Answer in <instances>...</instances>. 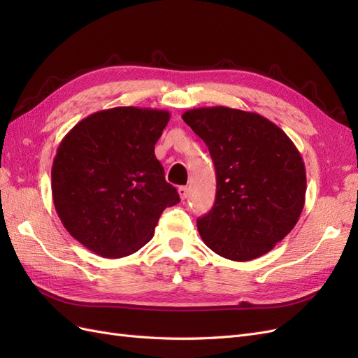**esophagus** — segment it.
<instances>
[{
	"label": "esophagus",
	"instance_id": "esophagus-1",
	"mask_svg": "<svg viewBox=\"0 0 358 358\" xmlns=\"http://www.w3.org/2000/svg\"><path fill=\"white\" fill-rule=\"evenodd\" d=\"M178 192H179V197H180L182 201L188 197V188L187 187H179Z\"/></svg>",
	"mask_w": 358,
	"mask_h": 358
}]
</instances>
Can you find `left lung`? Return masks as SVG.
Instances as JSON below:
<instances>
[{
    "label": "left lung",
    "mask_w": 358,
    "mask_h": 358,
    "mask_svg": "<svg viewBox=\"0 0 358 358\" xmlns=\"http://www.w3.org/2000/svg\"><path fill=\"white\" fill-rule=\"evenodd\" d=\"M209 148L216 170L212 210L197 220L213 252L249 262L294 229L305 206V162L291 138L267 117L225 106L182 115Z\"/></svg>",
    "instance_id": "8db88e82"
}]
</instances>
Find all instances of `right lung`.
Here are the masks:
<instances>
[{"mask_svg": "<svg viewBox=\"0 0 358 358\" xmlns=\"http://www.w3.org/2000/svg\"><path fill=\"white\" fill-rule=\"evenodd\" d=\"M170 112L113 107L76 124L52 166V197L62 225L104 258L137 252L166 208L179 203L155 145Z\"/></svg>", "mask_w": 358, "mask_h": 358, "instance_id": "obj_1", "label": "right lung"}]
</instances>
